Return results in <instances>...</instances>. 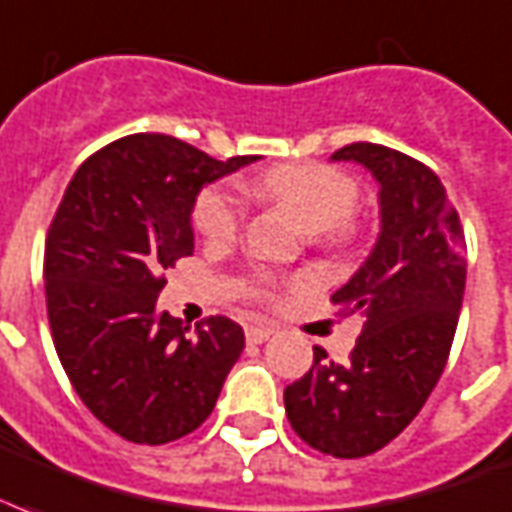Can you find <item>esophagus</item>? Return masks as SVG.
<instances>
[{"label":"esophagus","instance_id":"34e87169","mask_svg":"<svg viewBox=\"0 0 512 512\" xmlns=\"http://www.w3.org/2000/svg\"><path fill=\"white\" fill-rule=\"evenodd\" d=\"M273 333H276V327H271V325H249L247 341L249 343H265Z\"/></svg>","mask_w":512,"mask_h":512}]
</instances>
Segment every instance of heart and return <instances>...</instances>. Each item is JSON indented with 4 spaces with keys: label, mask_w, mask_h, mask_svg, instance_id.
<instances>
[{
    "label": "heart",
    "mask_w": 512,
    "mask_h": 512,
    "mask_svg": "<svg viewBox=\"0 0 512 512\" xmlns=\"http://www.w3.org/2000/svg\"><path fill=\"white\" fill-rule=\"evenodd\" d=\"M257 190L284 206L311 233L327 239L349 236V217L360 201V185L346 171L325 163H295L268 171ZM244 220V201L230 185H212L198 195L193 222L209 241H230Z\"/></svg>",
    "instance_id": "heart-1"
}]
</instances>
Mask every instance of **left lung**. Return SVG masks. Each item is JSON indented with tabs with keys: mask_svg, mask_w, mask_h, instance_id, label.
I'll return each instance as SVG.
<instances>
[{
	"mask_svg": "<svg viewBox=\"0 0 512 512\" xmlns=\"http://www.w3.org/2000/svg\"><path fill=\"white\" fill-rule=\"evenodd\" d=\"M333 161L360 163L378 182L376 247L333 295L365 322L346 365L314 346V365L284 389V408L308 446L357 459L395 440L438 384L467 260L459 214L429 166L370 142L346 144Z\"/></svg>",
	"mask_w": 512,
	"mask_h": 512,
	"instance_id": "obj_1",
	"label": "left lung"
}]
</instances>
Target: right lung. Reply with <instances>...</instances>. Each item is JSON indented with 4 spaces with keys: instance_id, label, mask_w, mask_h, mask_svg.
Returning <instances> with one entry per match:
<instances>
[{
    "instance_id": "right-lung-1",
    "label": "right lung",
    "mask_w": 512,
    "mask_h": 512,
    "mask_svg": "<svg viewBox=\"0 0 512 512\" xmlns=\"http://www.w3.org/2000/svg\"><path fill=\"white\" fill-rule=\"evenodd\" d=\"M255 161L134 134L93 152L66 187L45 241L50 333L74 392L120 438L163 446L201 427L244 351L233 319L190 333L155 300L161 273L193 255L201 187Z\"/></svg>"
}]
</instances>
